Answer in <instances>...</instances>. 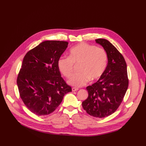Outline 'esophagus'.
<instances>
[{"label": "esophagus", "instance_id": "obj_1", "mask_svg": "<svg viewBox=\"0 0 146 146\" xmlns=\"http://www.w3.org/2000/svg\"><path fill=\"white\" fill-rule=\"evenodd\" d=\"M78 88H74V87H73L72 88V91H78Z\"/></svg>", "mask_w": 146, "mask_h": 146}]
</instances>
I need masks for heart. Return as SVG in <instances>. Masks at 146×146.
<instances>
[{"instance_id": "heart-1", "label": "heart", "mask_w": 146, "mask_h": 146, "mask_svg": "<svg viewBox=\"0 0 146 146\" xmlns=\"http://www.w3.org/2000/svg\"><path fill=\"white\" fill-rule=\"evenodd\" d=\"M108 63V56L104 48L82 42L70 48L69 57L61 56L57 66L60 72L70 78L75 65H79V72L68 80L69 85L80 87L91 79L96 80L103 76Z\"/></svg>"}]
</instances>
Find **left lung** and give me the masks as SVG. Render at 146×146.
<instances>
[{"label":"left lung","instance_id":"8db88e82","mask_svg":"<svg viewBox=\"0 0 146 146\" xmlns=\"http://www.w3.org/2000/svg\"><path fill=\"white\" fill-rule=\"evenodd\" d=\"M108 56V64L98 81L86 87L88 98L82 107L90 115L103 118L115 112L123 100L129 86L127 64L122 54L105 39H97Z\"/></svg>","mask_w":146,"mask_h":146}]
</instances>
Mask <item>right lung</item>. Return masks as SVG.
Instances as JSON below:
<instances>
[{
  "instance_id": "1",
  "label": "right lung",
  "mask_w": 146,
  "mask_h": 146,
  "mask_svg": "<svg viewBox=\"0 0 146 146\" xmlns=\"http://www.w3.org/2000/svg\"><path fill=\"white\" fill-rule=\"evenodd\" d=\"M68 42L45 41L25 55L17 78L21 99L30 111L38 116L54 112L71 87L61 77L58 60Z\"/></svg>"
}]
</instances>
